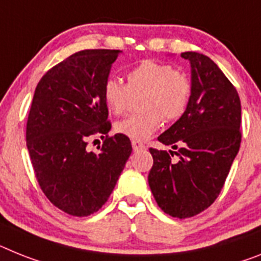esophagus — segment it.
I'll list each match as a JSON object with an SVG mask.
<instances>
[{"mask_svg":"<svg viewBox=\"0 0 261 261\" xmlns=\"http://www.w3.org/2000/svg\"><path fill=\"white\" fill-rule=\"evenodd\" d=\"M131 144H133V148H134V151H141L144 148V144L142 143L141 141H133L131 142Z\"/></svg>","mask_w":261,"mask_h":261,"instance_id":"34e87169","label":"esophagus"}]
</instances>
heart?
<instances>
[{"label": "heart", "instance_id": "heart-1", "mask_svg": "<svg viewBox=\"0 0 261 261\" xmlns=\"http://www.w3.org/2000/svg\"><path fill=\"white\" fill-rule=\"evenodd\" d=\"M102 94L106 107L115 115L126 113L133 98L143 94V111L115 123L118 134L143 141L161 127L163 118L174 120L185 113L191 95V82L170 63L146 60L128 71L127 85L117 78H109Z\"/></svg>", "mask_w": 261, "mask_h": 261}]
</instances>
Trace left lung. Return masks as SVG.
<instances>
[{"label":"left lung","instance_id":"8db88e82","mask_svg":"<svg viewBox=\"0 0 261 261\" xmlns=\"http://www.w3.org/2000/svg\"><path fill=\"white\" fill-rule=\"evenodd\" d=\"M191 66V95L187 109L158 137L167 151L150 148L154 164L148 186L158 205L172 218L198 215L222 191L242 142L240 98L228 78L208 57L180 54Z\"/></svg>","mask_w":261,"mask_h":261}]
</instances>
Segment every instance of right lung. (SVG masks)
Wrapping results in <instances>:
<instances>
[{
    "label": "right lung",
    "instance_id": "1",
    "mask_svg": "<svg viewBox=\"0 0 261 261\" xmlns=\"http://www.w3.org/2000/svg\"><path fill=\"white\" fill-rule=\"evenodd\" d=\"M120 50H82L56 65L34 91L26 144L41 190L73 216H89L107 201L130 158L124 135L109 138L111 124L103 85ZM107 135L98 153L86 148L91 135Z\"/></svg>",
    "mask_w": 261,
    "mask_h": 261
}]
</instances>
